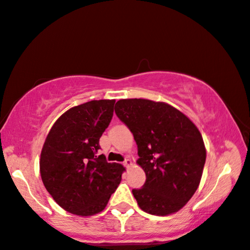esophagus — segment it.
<instances>
[{"label": "esophagus", "mask_w": 250, "mask_h": 250, "mask_svg": "<svg viewBox=\"0 0 250 250\" xmlns=\"http://www.w3.org/2000/svg\"><path fill=\"white\" fill-rule=\"evenodd\" d=\"M125 167H132V161H131L130 159H126L125 161Z\"/></svg>", "instance_id": "obj_1"}]
</instances>
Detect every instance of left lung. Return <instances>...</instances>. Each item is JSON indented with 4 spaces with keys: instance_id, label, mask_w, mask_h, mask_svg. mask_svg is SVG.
<instances>
[{
    "instance_id": "8db88e82",
    "label": "left lung",
    "mask_w": 250,
    "mask_h": 250,
    "mask_svg": "<svg viewBox=\"0 0 250 250\" xmlns=\"http://www.w3.org/2000/svg\"><path fill=\"white\" fill-rule=\"evenodd\" d=\"M115 111L138 146L137 163L145 185L132 189L146 213L167 216L183 208L200 185L206 149L197 126L171 104L147 99H121Z\"/></svg>"
}]
</instances>
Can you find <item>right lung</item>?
<instances>
[{
  "label": "right lung",
  "mask_w": 250,
  "mask_h": 250,
  "mask_svg": "<svg viewBox=\"0 0 250 250\" xmlns=\"http://www.w3.org/2000/svg\"><path fill=\"white\" fill-rule=\"evenodd\" d=\"M115 103L91 100L70 108L46 137L40 160L42 181L54 201L74 215L103 211L125 171L98 155L99 139L112 119Z\"/></svg>",
  "instance_id": "right-lung-1"
}]
</instances>
